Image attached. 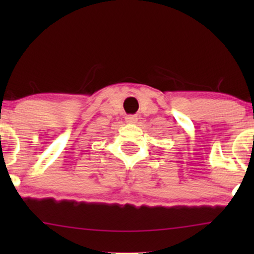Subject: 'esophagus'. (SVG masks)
Returning a JSON list of instances; mask_svg holds the SVG:
<instances>
[{
  "label": "esophagus",
  "instance_id": "1",
  "mask_svg": "<svg viewBox=\"0 0 254 254\" xmlns=\"http://www.w3.org/2000/svg\"><path fill=\"white\" fill-rule=\"evenodd\" d=\"M137 116H127V118H125V121H127V123H136L137 122Z\"/></svg>",
  "mask_w": 254,
  "mask_h": 254
}]
</instances>
